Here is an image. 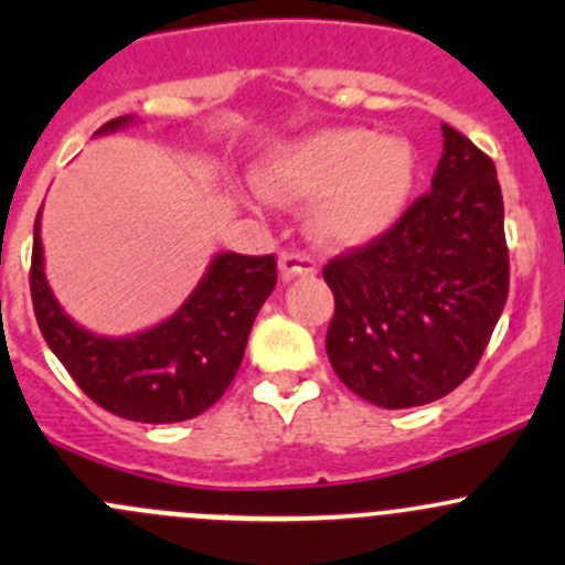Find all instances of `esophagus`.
Wrapping results in <instances>:
<instances>
[{
  "mask_svg": "<svg viewBox=\"0 0 565 565\" xmlns=\"http://www.w3.org/2000/svg\"><path fill=\"white\" fill-rule=\"evenodd\" d=\"M278 270H281V276L287 278V281L298 276H315L317 262L306 254H289L287 250V254L278 256Z\"/></svg>",
  "mask_w": 565,
  "mask_h": 565,
  "instance_id": "esophagus-1",
  "label": "esophagus"
}]
</instances>
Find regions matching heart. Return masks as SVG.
I'll use <instances>...</instances> for the list:
<instances>
[{
  "instance_id": "1",
  "label": "heart",
  "mask_w": 565,
  "mask_h": 565,
  "mask_svg": "<svg viewBox=\"0 0 565 565\" xmlns=\"http://www.w3.org/2000/svg\"><path fill=\"white\" fill-rule=\"evenodd\" d=\"M415 180V150L393 134L324 128L276 147L256 185L276 202L310 199L309 226L328 246H363L402 215Z\"/></svg>"
}]
</instances>
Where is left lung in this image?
Returning <instances> with one entry per match:
<instances>
[{
	"instance_id": "8db88e82",
	"label": "left lung",
	"mask_w": 565,
	"mask_h": 565,
	"mask_svg": "<svg viewBox=\"0 0 565 565\" xmlns=\"http://www.w3.org/2000/svg\"><path fill=\"white\" fill-rule=\"evenodd\" d=\"M335 311L324 350L383 409L443 398L481 361L509 298L503 193L492 158L443 125L431 191L372 246L322 270Z\"/></svg>"
}]
</instances>
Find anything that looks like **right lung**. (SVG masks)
Wrapping results in <instances>:
<instances>
[{"mask_svg": "<svg viewBox=\"0 0 565 565\" xmlns=\"http://www.w3.org/2000/svg\"><path fill=\"white\" fill-rule=\"evenodd\" d=\"M136 122L125 114L95 136ZM30 289L45 344L95 404L139 424H177L202 415L232 385L250 324L276 289V259L221 250L172 317L139 333L100 335L67 317L51 292L38 213Z\"/></svg>", "mask_w": 565, "mask_h": 565, "instance_id": "1", "label": "right lung"}]
</instances>
